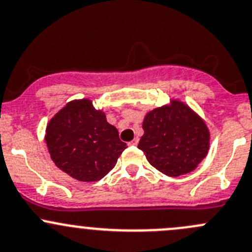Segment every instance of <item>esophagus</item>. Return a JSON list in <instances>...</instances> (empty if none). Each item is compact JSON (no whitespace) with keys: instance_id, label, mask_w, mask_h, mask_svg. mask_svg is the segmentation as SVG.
Segmentation results:
<instances>
[{"instance_id":"obj_1","label":"esophagus","mask_w":252,"mask_h":252,"mask_svg":"<svg viewBox=\"0 0 252 252\" xmlns=\"http://www.w3.org/2000/svg\"><path fill=\"white\" fill-rule=\"evenodd\" d=\"M137 144H138V138H134L133 141L128 142V145H131V147H136Z\"/></svg>"}]
</instances>
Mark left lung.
<instances>
[{
    "label": "left lung",
    "mask_w": 252,
    "mask_h": 252,
    "mask_svg": "<svg viewBox=\"0 0 252 252\" xmlns=\"http://www.w3.org/2000/svg\"><path fill=\"white\" fill-rule=\"evenodd\" d=\"M138 148L153 167L168 177L191 172L206 158L210 131L189 105L178 99L148 111Z\"/></svg>",
    "instance_id": "obj_1"
}]
</instances>
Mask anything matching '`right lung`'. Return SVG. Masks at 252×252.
Listing matches in <instances>:
<instances>
[{
	"mask_svg": "<svg viewBox=\"0 0 252 252\" xmlns=\"http://www.w3.org/2000/svg\"><path fill=\"white\" fill-rule=\"evenodd\" d=\"M45 141L57 167L81 182L102 180L127 148L104 111L88 98L66 103L49 120Z\"/></svg>",
	"mask_w": 252,
	"mask_h": 252,
	"instance_id": "1",
	"label": "right lung"
}]
</instances>
